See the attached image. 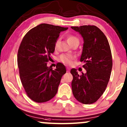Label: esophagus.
I'll use <instances>...</instances> for the list:
<instances>
[{"label": "esophagus", "mask_w": 127, "mask_h": 127, "mask_svg": "<svg viewBox=\"0 0 127 127\" xmlns=\"http://www.w3.org/2000/svg\"><path fill=\"white\" fill-rule=\"evenodd\" d=\"M70 71V68L69 67H67V72H68Z\"/></svg>", "instance_id": "34e87169"}]
</instances>
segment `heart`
I'll return each mask as SVG.
<instances>
[{
  "mask_svg": "<svg viewBox=\"0 0 127 127\" xmlns=\"http://www.w3.org/2000/svg\"><path fill=\"white\" fill-rule=\"evenodd\" d=\"M79 41L78 39L76 37L73 35H69L67 37V42H68V43L69 45H70L72 42L75 41ZM59 40H56V42H55L54 45V48L55 50L58 49L59 47ZM74 59V56L70 54H62L59 56L58 60L60 62H62L63 63L65 64H69L72 62V60Z\"/></svg>",
  "mask_w": 127,
  "mask_h": 127,
  "instance_id": "1",
  "label": "heart"
}]
</instances>
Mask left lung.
Wrapping results in <instances>:
<instances>
[{
    "instance_id": "1",
    "label": "left lung",
    "mask_w": 127,
    "mask_h": 127,
    "mask_svg": "<svg viewBox=\"0 0 127 127\" xmlns=\"http://www.w3.org/2000/svg\"><path fill=\"white\" fill-rule=\"evenodd\" d=\"M84 39L81 62L86 70L79 75L75 68L71 69L73 75V94L78 101L90 104L95 103L105 91L111 74L112 57L107 37L95 26L71 27Z\"/></svg>"
}]
</instances>
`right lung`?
<instances>
[{
    "label": "right lung",
    "mask_w": 127,
    "mask_h": 127,
    "mask_svg": "<svg viewBox=\"0 0 127 127\" xmlns=\"http://www.w3.org/2000/svg\"><path fill=\"white\" fill-rule=\"evenodd\" d=\"M67 29L43 23L29 30L22 40L17 55L19 73L26 94L33 101H48L57 93L66 69L59 63L52 70L47 62L51 59L59 34Z\"/></svg>",
    "instance_id": "1"
}]
</instances>
